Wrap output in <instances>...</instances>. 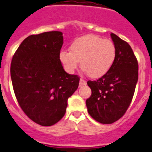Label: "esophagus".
Listing matches in <instances>:
<instances>
[{"label":"esophagus","mask_w":152,"mask_h":152,"mask_svg":"<svg viewBox=\"0 0 152 152\" xmlns=\"http://www.w3.org/2000/svg\"><path fill=\"white\" fill-rule=\"evenodd\" d=\"M86 84H87L86 80H85L84 79L80 80V86H83V85H85Z\"/></svg>","instance_id":"34e87169"}]
</instances>
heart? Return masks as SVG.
I'll use <instances>...</instances> for the list:
<instances>
[{
	"label": "heart",
	"instance_id": "1",
	"mask_svg": "<svg viewBox=\"0 0 152 152\" xmlns=\"http://www.w3.org/2000/svg\"><path fill=\"white\" fill-rule=\"evenodd\" d=\"M59 58L68 72L80 67L91 78H100L109 72L116 59L113 42L98 36L88 34L76 39L70 46V52L62 50Z\"/></svg>",
	"mask_w": 152,
	"mask_h": 152
}]
</instances>
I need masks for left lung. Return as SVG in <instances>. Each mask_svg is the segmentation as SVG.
<instances>
[{"label":"left lung","mask_w":152,"mask_h":152,"mask_svg":"<svg viewBox=\"0 0 152 152\" xmlns=\"http://www.w3.org/2000/svg\"><path fill=\"white\" fill-rule=\"evenodd\" d=\"M116 48L113 67L97 80H88L92 94L86 100L88 112L102 124H111L121 118L130 106L139 76V65L130 46L111 33Z\"/></svg>","instance_id":"left-lung-1"}]
</instances>
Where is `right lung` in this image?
Masks as SVG:
<instances>
[{
    "mask_svg": "<svg viewBox=\"0 0 152 152\" xmlns=\"http://www.w3.org/2000/svg\"><path fill=\"white\" fill-rule=\"evenodd\" d=\"M63 33L49 31L25 39L14 53L10 75L20 107L37 124L50 126L64 116L67 99L80 77L64 71L59 59Z\"/></svg>",
    "mask_w": 152,
    "mask_h": 152,
    "instance_id": "1",
    "label": "right lung"
}]
</instances>
